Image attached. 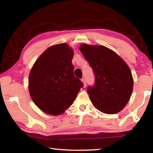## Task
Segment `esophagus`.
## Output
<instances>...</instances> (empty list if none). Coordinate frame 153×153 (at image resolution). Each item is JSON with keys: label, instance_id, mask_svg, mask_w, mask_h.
Here are the masks:
<instances>
[{"label": "esophagus", "instance_id": "1", "mask_svg": "<svg viewBox=\"0 0 153 153\" xmlns=\"http://www.w3.org/2000/svg\"><path fill=\"white\" fill-rule=\"evenodd\" d=\"M81 80H82V82H83V84H84V86H86V78H85V77H83V78Z\"/></svg>", "mask_w": 153, "mask_h": 153}]
</instances>
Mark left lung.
Returning <instances> with one entry per match:
<instances>
[{
  "instance_id": "1",
  "label": "left lung",
  "mask_w": 153,
  "mask_h": 153,
  "mask_svg": "<svg viewBox=\"0 0 153 153\" xmlns=\"http://www.w3.org/2000/svg\"><path fill=\"white\" fill-rule=\"evenodd\" d=\"M79 48L95 75L94 86L87 89L92 105L106 114L120 112L132 94L134 80L128 65L104 46L84 44Z\"/></svg>"
}]
</instances>
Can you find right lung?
I'll list each match as a JSON object with an SVG mask.
<instances>
[{
  "mask_svg": "<svg viewBox=\"0 0 153 153\" xmlns=\"http://www.w3.org/2000/svg\"><path fill=\"white\" fill-rule=\"evenodd\" d=\"M74 54L67 44L51 46L31 69L28 81L30 97L46 114L56 116L63 113L83 87L81 80L74 75Z\"/></svg>",
  "mask_w": 153,
  "mask_h": 153,
  "instance_id": "obj_1",
  "label": "right lung"
}]
</instances>
